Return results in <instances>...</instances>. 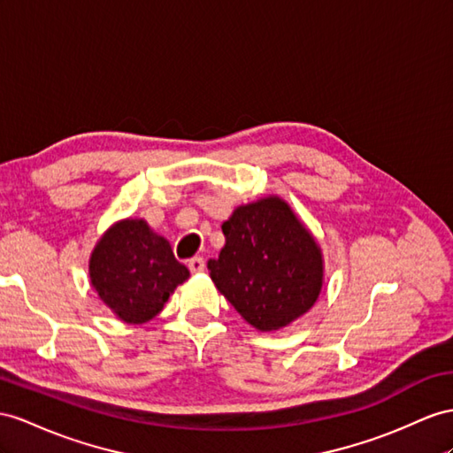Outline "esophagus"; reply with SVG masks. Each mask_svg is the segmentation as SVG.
I'll return each mask as SVG.
<instances>
[{"label": "esophagus", "mask_w": 453, "mask_h": 453, "mask_svg": "<svg viewBox=\"0 0 453 453\" xmlns=\"http://www.w3.org/2000/svg\"><path fill=\"white\" fill-rule=\"evenodd\" d=\"M188 268L191 270V273H201V272H204V260L201 257H195V258L188 260Z\"/></svg>", "instance_id": "1"}]
</instances>
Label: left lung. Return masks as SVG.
Returning <instances> with one entry per match:
<instances>
[{
	"instance_id": "1",
	"label": "left lung",
	"mask_w": 453,
	"mask_h": 453,
	"mask_svg": "<svg viewBox=\"0 0 453 453\" xmlns=\"http://www.w3.org/2000/svg\"><path fill=\"white\" fill-rule=\"evenodd\" d=\"M208 272L241 318L262 333L283 329L318 303L326 262L316 237L277 195L239 204Z\"/></svg>"
}]
</instances>
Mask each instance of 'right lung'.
I'll return each instance as SVG.
<instances>
[{
    "instance_id": "right-lung-1",
    "label": "right lung",
    "mask_w": 453,
    "mask_h": 453,
    "mask_svg": "<svg viewBox=\"0 0 453 453\" xmlns=\"http://www.w3.org/2000/svg\"><path fill=\"white\" fill-rule=\"evenodd\" d=\"M88 272L103 304L130 326H143L158 316L176 287L189 277L168 239L143 218L114 222L91 250Z\"/></svg>"
}]
</instances>
